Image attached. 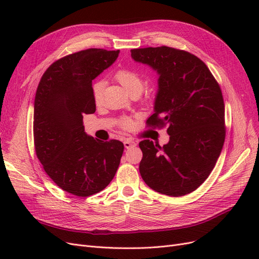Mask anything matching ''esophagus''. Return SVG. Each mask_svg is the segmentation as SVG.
<instances>
[{
  "mask_svg": "<svg viewBox=\"0 0 259 259\" xmlns=\"http://www.w3.org/2000/svg\"><path fill=\"white\" fill-rule=\"evenodd\" d=\"M123 144H124V147L126 148V149H130L132 147H135L136 146V143L133 142V140H131V139H125Z\"/></svg>",
  "mask_w": 259,
  "mask_h": 259,
  "instance_id": "34e87169",
  "label": "esophagus"
}]
</instances>
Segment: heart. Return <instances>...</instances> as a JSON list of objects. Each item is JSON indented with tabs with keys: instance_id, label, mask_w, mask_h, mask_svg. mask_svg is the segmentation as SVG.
I'll use <instances>...</instances> for the list:
<instances>
[{
	"instance_id": "obj_1",
	"label": "heart",
	"mask_w": 259,
	"mask_h": 259,
	"mask_svg": "<svg viewBox=\"0 0 259 259\" xmlns=\"http://www.w3.org/2000/svg\"><path fill=\"white\" fill-rule=\"evenodd\" d=\"M114 79L119 82L124 90L126 91L130 95H134V94H140L144 88V82L142 76H140L136 71L131 69H121L117 71L114 75ZM103 90H104V82L97 81L93 84V98L96 104H99L103 96ZM121 125L124 128H130L132 125V120L128 117H123L121 120Z\"/></svg>"
}]
</instances>
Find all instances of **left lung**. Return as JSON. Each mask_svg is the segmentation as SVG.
Returning <instances> with one entry per match:
<instances>
[{
	"label": "left lung",
	"instance_id": "obj_1",
	"mask_svg": "<svg viewBox=\"0 0 259 259\" xmlns=\"http://www.w3.org/2000/svg\"><path fill=\"white\" fill-rule=\"evenodd\" d=\"M137 62L159 74L154 113L148 126H167L161 147L139 143V171L156 192L182 197L199 188L213 170L225 142L222 90L207 66L194 55L167 46L131 50Z\"/></svg>",
	"mask_w": 259,
	"mask_h": 259
}]
</instances>
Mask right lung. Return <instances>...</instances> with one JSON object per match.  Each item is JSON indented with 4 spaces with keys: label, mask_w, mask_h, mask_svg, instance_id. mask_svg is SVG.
Instances as JSON below:
<instances>
[{
    "label": "right lung",
    "mask_w": 259,
    "mask_h": 259,
    "mask_svg": "<svg viewBox=\"0 0 259 259\" xmlns=\"http://www.w3.org/2000/svg\"><path fill=\"white\" fill-rule=\"evenodd\" d=\"M120 51L89 49L52 64L38 83L33 136L37 159L62 190L90 197L110 184L124 145L101 142L84 132L83 115L96 111L92 81L110 67Z\"/></svg>",
    "instance_id": "1"
}]
</instances>
